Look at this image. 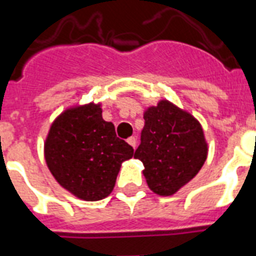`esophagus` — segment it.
Listing matches in <instances>:
<instances>
[{"instance_id":"esophagus-1","label":"esophagus","mask_w":256,"mask_h":256,"mask_svg":"<svg viewBox=\"0 0 256 256\" xmlns=\"http://www.w3.org/2000/svg\"><path fill=\"white\" fill-rule=\"evenodd\" d=\"M128 144L130 146H132V148H136V140L134 138V136H130V138H128Z\"/></svg>"}]
</instances>
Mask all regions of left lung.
<instances>
[{
  "mask_svg": "<svg viewBox=\"0 0 256 256\" xmlns=\"http://www.w3.org/2000/svg\"><path fill=\"white\" fill-rule=\"evenodd\" d=\"M141 145L134 158L141 160L150 190L172 196L198 174L208 156L202 124L189 111L168 99L144 112Z\"/></svg>",
  "mask_w": 256,
  "mask_h": 256,
  "instance_id": "obj_1",
  "label": "left lung"
}]
</instances>
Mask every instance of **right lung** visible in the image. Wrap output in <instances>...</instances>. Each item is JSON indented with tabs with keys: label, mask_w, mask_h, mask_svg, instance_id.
Listing matches in <instances>:
<instances>
[{
	"label": "right lung",
	"mask_w": 256,
	"mask_h": 256,
	"mask_svg": "<svg viewBox=\"0 0 256 256\" xmlns=\"http://www.w3.org/2000/svg\"><path fill=\"white\" fill-rule=\"evenodd\" d=\"M134 149L102 118V103L75 104L58 114L44 141L46 166L58 185L84 202L107 198Z\"/></svg>",
	"instance_id": "add662e5"
}]
</instances>
